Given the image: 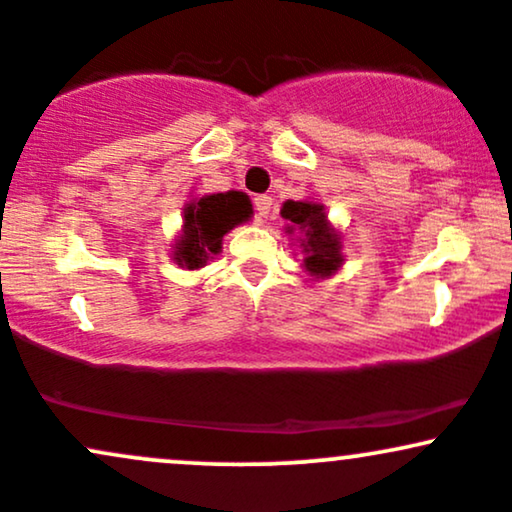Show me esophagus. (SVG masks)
Instances as JSON below:
<instances>
[{"label": "esophagus", "mask_w": 512, "mask_h": 512, "mask_svg": "<svg viewBox=\"0 0 512 512\" xmlns=\"http://www.w3.org/2000/svg\"><path fill=\"white\" fill-rule=\"evenodd\" d=\"M269 214H272V197H267V195L255 197V216H257V221H267Z\"/></svg>", "instance_id": "34e87169"}]
</instances>
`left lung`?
I'll return each mask as SVG.
<instances>
[{
	"instance_id": "1",
	"label": "left lung",
	"mask_w": 512,
	"mask_h": 512,
	"mask_svg": "<svg viewBox=\"0 0 512 512\" xmlns=\"http://www.w3.org/2000/svg\"><path fill=\"white\" fill-rule=\"evenodd\" d=\"M281 216L291 221L289 231H301V248L305 252L303 264L313 276H327L342 264L337 231L327 223L325 207L313 202H286Z\"/></svg>"
}]
</instances>
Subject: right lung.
Returning a JSON list of instances; mask_svg holds the SVG:
<instances>
[{"mask_svg": "<svg viewBox=\"0 0 512 512\" xmlns=\"http://www.w3.org/2000/svg\"><path fill=\"white\" fill-rule=\"evenodd\" d=\"M252 204L243 192H216L185 207V226L175 243V262L187 269L204 267L221 250V240L238 223L248 221Z\"/></svg>", "mask_w": 512, "mask_h": 512, "instance_id": "obj_1", "label": "right lung"}]
</instances>
